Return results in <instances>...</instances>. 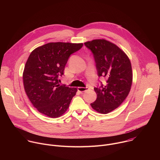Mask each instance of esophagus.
I'll return each instance as SVG.
<instances>
[{
    "mask_svg": "<svg viewBox=\"0 0 160 160\" xmlns=\"http://www.w3.org/2000/svg\"><path fill=\"white\" fill-rule=\"evenodd\" d=\"M88 89L89 88L88 87H78V90L81 93L86 92V91L88 90Z\"/></svg>",
    "mask_w": 160,
    "mask_h": 160,
    "instance_id": "obj_1",
    "label": "esophagus"
}]
</instances>
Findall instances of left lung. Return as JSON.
<instances>
[{
	"mask_svg": "<svg viewBox=\"0 0 160 160\" xmlns=\"http://www.w3.org/2000/svg\"><path fill=\"white\" fill-rule=\"evenodd\" d=\"M92 52L99 77L106 83L95 87L96 100L91 103L96 111L107 114L115 109L128 95L132 83L131 62L127 54L117 45L104 39H96L84 43Z\"/></svg>",
	"mask_w": 160,
	"mask_h": 160,
	"instance_id": "1",
	"label": "left lung"
}]
</instances>
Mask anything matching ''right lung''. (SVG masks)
Wrapping results in <instances>:
<instances>
[{
  "label": "right lung",
  "mask_w": 160,
  "mask_h": 160,
  "mask_svg": "<svg viewBox=\"0 0 160 160\" xmlns=\"http://www.w3.org/2000/svg\"><path fill=\"white\" fill-rule=\"evenodd\" d=\"M83 43L51 42L34 49L26 62L22 79L25 92L41 113L55 118L62 116L77 92V88L60 85L59 77L71 54Z\"/></svg>",
  "instance_id": "add662e5"
}]
</instances>
